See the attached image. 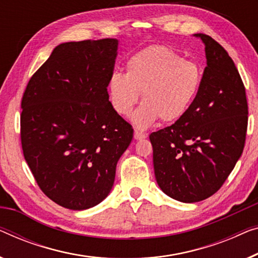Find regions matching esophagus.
I'll list each match as a JSON object with an SVG mask.
<instances>
[{
    "label": "esophagus",
    "mask_w": 258,
    "mask_h": 258,
    "mask_svg": "<svg viewBox=\"0 0 258 258\" xmlns=\"http://www.w3.org/2000/svg\"><path fill=\"white\" fill-rule=\"evenodd\" d=\"M134 137H135L136 140H142V138L147 137V134L138 132V130H135V132H134Z\"/></svg>",
    "instance_id": "obj_1"
}]
</instances>
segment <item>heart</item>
Here are the masks:
<instances>
[{
  "label": "heart",
  "instance_id": "obj_1",
  "mask_svg": "<svg viewBox=\"0 0 258 258\" xmlns=\"http://www.w3.org/2000/svg\"><path fill=\"white\" fill-rule=\"evenodd\" d=\"M201 81L199 65L185 60L169 46L152 45L128 59L125 74H111L108 93L115 111L128 116L142 92L143 103L133 114V122L144 129L158 118L164 123L180 120L196 99Z\"/></svg>",
  "mask_w": 258,
  "mask_h": 258
}]
</instances>
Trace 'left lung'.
<instances>
[{"mask_svg": "<svg viewBox=\"0 0 258 258\" xmlns=\"http://www.w3.org/2000/svg\"><path fill=\"white\" fill-rule=\"evenodd\" d=\"M207 66L191 107L172 125L150 134L157 184L181 203L207 199L228 178L243 151L248 102L228 52L205 33Z\"/></svg>", "mask_w": 258, "mask_h": 258, "instance_id": "left-lung-1", "label": "left lung"}]
</instances>
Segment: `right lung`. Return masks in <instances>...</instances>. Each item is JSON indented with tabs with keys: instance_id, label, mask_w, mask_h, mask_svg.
Masks as SVG:
<instances>
[{
	"instance_id": "1",
	"label": "right lung",
	"mask_w": 258,
	"mask_h": 258,
	"mask_svg": "<svg viewBox=\"0 0 258 258\" xmlns=\"http://www.w3.org/2000/svg\"><path fill=\"white\" fill-rule=\"evenodd\" d=\"M116 51L114 38L62 43L23 93L24 158L43 193L69 210H87L109 194L133 140L107 91Z\"/></svg>"
}]
</instances>
